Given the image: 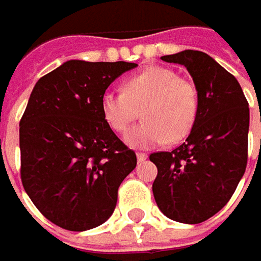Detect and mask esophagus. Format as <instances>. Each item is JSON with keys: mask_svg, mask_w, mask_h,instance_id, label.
<instances>
[{"mask_svg": "<svg viewBox=\"0 0 261 261\" xmlns=\"http://www.w3.org/2000/svg\"><path fill=\"white\" fill-rule=\"evenodd\" d=\"M136 158H138V163H142V161H145L146 158H148V155H146L145 152H138Z\"/></svg>", "mask_w": 261, "mask_h": 261, "instance_id": "esophagus-1", "label": "esophagus"}]
</instances>
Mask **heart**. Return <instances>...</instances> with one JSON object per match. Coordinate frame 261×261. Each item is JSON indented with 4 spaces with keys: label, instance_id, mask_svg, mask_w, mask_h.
I'll use <instances>...</instances> for the list:
<instances>
[{
    "label": "heart",
    "instance_id": "1",
    "mask_svg": "<svg viewBox=\"0 0 261 261\" xmlns=\"http://www.w3.org/2000/svg\"><path fill=\"white\" fill-rule=\"evenodd\" d=\"M199 97L195 84L167 66H149L123 83V91H107L101 113L116 132H125L139 116L145 119L125 136L132 148L148 149L185 138L195 123Z\"/></svg>",
    "mask_w": 261,
    "mask_h": 261
}]
</instances>
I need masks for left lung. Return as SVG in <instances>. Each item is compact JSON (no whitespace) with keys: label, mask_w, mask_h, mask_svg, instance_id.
Wrapping results in <instances>:
<instances>
[{"label":"left lung","mask_w":261,"mask_h":261,"mask_svg":"<svg viewBox=\"0 0 261 261\" xmlns=\"http://www.w3.org/2000/svg\"><path fill=\"white\" fill-rule=\"evenodd\" d=\"M185 65L199 107L189 136L170 152H154L152 193L160 211L183 224H200L219 212L244 175L250 109L237 78L200 50L161 56Z\"/></svg>","instance_id":"1"}]
</instances>
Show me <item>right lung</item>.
<instances>
[{
    "label": "right lung",
    "mask_w": 261,
    "mask_h": 261,
    "mask_svg": "<svg viewBox=\"0 0 261 261\" xmlns=\"http://www.w3.org/2000/svg\"><path fill=\"white\" fill-rule=\"evenodd\" d=\"M132 62L66 61L42 76L20 120L21 181L55 225L87 231L115 211L117 190L136 167L132 149L101 113L107 87Z\"/></svg>",
    "instance_id": "1"
}]
</instances>
